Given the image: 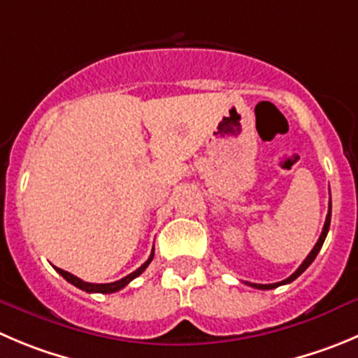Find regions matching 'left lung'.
<instances>
[{
	"instance_id": "1",
	"label": "left lung",
	"mask_w": 358,
	"mask_h": 358,
	"mask_svg": "<svg viewBox=\"0 0 358 358\" xmlns=\"http://www.w3.org/2000/svg\"><path fill=\"white\" fill-rule=\"evenodd\" d=\"M330 210H332V206H329V214H327V220H325V224H323V230H322V236H320V239H318V243L315 244V248H313L311 250V253L308 255V257H306V260L302 262L301 264V267L297 268V271L294 272V274L290 275V278H287V279H283V281H279V283H272V285H258V283H246V285H250V287H253V288H258V290H272V288H278V287H281V285H287V283H292V281H294V279H297L299 275L302 274V272L306 271V268L309 267V265L313 264V260H315L316 258V255H318V251L322 250V246H323V243H325V237H327V232H329V227H330Z\"/></svg>"
}]
</instances>
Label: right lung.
<instances>
[{"instance_id":"1","label":"right lung","mask_w":358,"mask_h":358,"mask_svg":"<svg viewBox=\"0 0 358 358\" xmlns=\"http://www.w3.org/2000/svg\"><path fill=\"white\" fill-rule=\"evenodd\" d=\"M152 257H155V250L151 251V257L148 258V262H144V264H142L141 267L137 268V271H134V272H131V274L124 275V278L119 279V281H114V283H103V285L86 283V281H83V279H79V278H77V275L70 274V272L63 271V268H57V267H56V271L59 272V274L63 275L64 279H66L68 283H71V285H73V287L80 288V290L87 292V294H114V292H119V290H121V288H124L126 285L130 283L131 279H135V278H137V275H141L142 272H144L145 268H148V265L151 264Z\"/></svg>"}]
</instances>
